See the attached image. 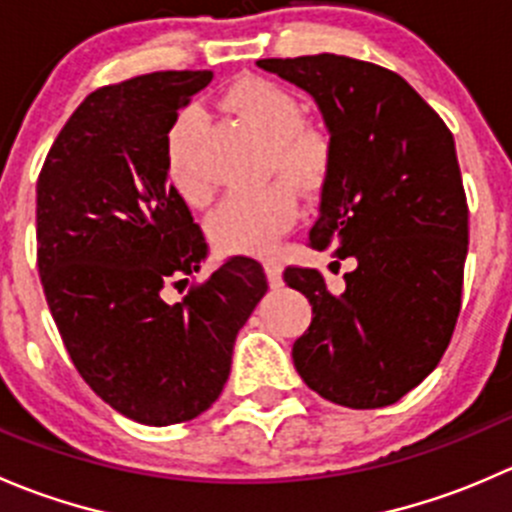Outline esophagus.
Wrapping results in <instances>:
<instances>
[{
  "label": "esophagus",
  "mask_w": 512,
  "mask_h": 512,
  "mask_svg": "<svg viewBox=\"0 0 512 512\" xmlns=\"http://www.w3.org/2000/svg\"><path fill=\"white\" fill-rule=\"evenodd\" d=\"M265 272H267V282L270 287H282V262L277 257H267L265 260Z\"/></svg>",
  "instance_id": "1"
}]
</instances>
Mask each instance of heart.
Returning a JSON list of instances; mask_svg holds the SVG:
<instances>
[{"mask_svg":"<svg viewBox=\"0 0 512 512\" xmlns=\"http://www.w3.org/2000/svg\"><path fill=\"white\" fill-rule=\"evenodd\" d=\"M232 111L257 133L267 148V170H275L299 190H317L332 165V143L324 133L304 128V108L289 91L272 81L250 79L227 96ZM198 108H185L175 118L165 143V168L170 185L188 203L208 198V185L195 165L193 146L200 131ZM294 198L285 183L262 185L235 193L220 203L210 218V237L225 252L257 255L267 252L292 225Z\"/></svg>","mask_w":512,"mask_h":512,"instance_id":"heart-1","label":"heart"}]
</instances>
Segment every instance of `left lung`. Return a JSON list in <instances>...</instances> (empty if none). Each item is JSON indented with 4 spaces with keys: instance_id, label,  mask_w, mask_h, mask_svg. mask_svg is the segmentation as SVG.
<instances>
[{
    "instance_id": "1",
    "label": "left lung",
    "mask_w": 512,
    "mask_h": 512,
    "mask_svg": "<svg viewBox=\"0 0 512 512\" xmlns=\"http://www.w3.org/2000/svg\"><path fill=\"white\" fill-rule=\"evenodd\" d=\"M307 91L332 143L309 245L354 257L344 289L287 267L312 304L294 342L304 384L349 409L391 406L446 352L461 312L468 205L451 131L394 71L337 54L260 59ZM334 265V262H332Z\"/></svg>"
}]
</instances>
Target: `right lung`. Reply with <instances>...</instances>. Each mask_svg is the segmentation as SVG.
<instances>
[{"instance_id": "right-lung-1", "label": "right lung", "mask_w": 512, "mask_h": 512, "mask_svg": "<svg viewBox=\"0 0 512 512\" xmlns=\"http://www.w3.org/2000/svg\"><path fill=\"white\" fill-rule=\"evenodd\" d=\"M213 71H156L84 98L36 183V262L51 317L86 384L146 426L190 421L230 376L265 270L230 257L183 299L208 257L168 183L165 143Z\"/></svg>"}]
</instances>
